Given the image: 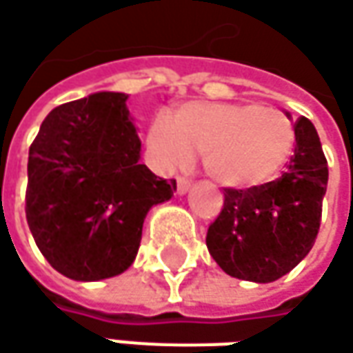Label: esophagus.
<instances>
[{
	"mask_svg": "<svg viewBox=\"0 0 353 353\" xmlns=\"http://www.w3.org/2000/svg\"><path fill=\"white\" fill-rule=\"evenodd\" d=\"M176 183H177V193H179V195H183V193L189 189V185H191V181H189L188 177H181V176L176 177Z\"/></svg>",
	"mask_w": 353,
	"mask_h": 353,
	"instance_id": "1",
	"label": "esophagus"
}]
</instances>
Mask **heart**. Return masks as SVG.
Instances as JSON below:
<instances>
[{
  "instance_id": "heart-1",
  "label": "heart",
  "mask_w": 353,
  "mask_h": 353,
  "mask_svg": "<svg viewBox=\"0 0 353 353\" xmlns=\"http://www.w3.org/2000/svg\"><path fill=\"white\" fill-rule=\"evenodd\" d=\"M154 160L165 170L203 154L207 174L226 188H256L274 179L295 148L291 117L256 103H185L154 117L148 128Z\"/></svg>"
}]
</instances>
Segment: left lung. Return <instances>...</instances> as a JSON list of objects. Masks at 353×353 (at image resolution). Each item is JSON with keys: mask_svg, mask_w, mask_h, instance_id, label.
Returning a JSON list of instances; mask_svg holds the SVG:
<instances>
[{"mask_svg": "<svg viewBox=\"0 0 353 353\" xmlns=\"http://www.w3.org/2000/svg\"><path fill=\"white\" fill-rule=\"evenodd\" d=\"M328 164L316 128L295 121V152L275 181L225 188V205L207 230V248L225 274L270 283L289 274L312 248L322 216Z\"/></svg>", "mask_w": 353, "mask_h": 353, "instance_id": "obj_1", "label": "left lung"}]
</instances>
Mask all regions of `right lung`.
I'll return each mask as SVG.
<instances>
[{"instance_id":"add662e5","label":"right lung","mask_w":353,"mask_h":353,"mask_svg":"<svg viewBox=\"0 0 353 353\" xmlns=\"http://www.w3.org/2000/svg\"><path fill=\"white\" fill-rule=\"evenodd\" d=\"M127 99L101 92L60 105L29 148L27 223L48 263L76 281L128 270L146 213L176 191L139 162Z\"/></svg>"}]
</instances>
